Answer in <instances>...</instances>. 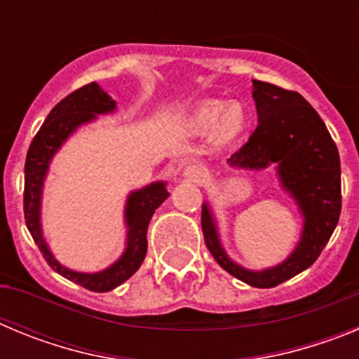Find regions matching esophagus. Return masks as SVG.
<instances>
[{
  "label": "esophagus",
  "instance_id": "34e87169",
  "mask_svg": "<svg viewBox=\"0 0 359 359\" xmlns=\"http://www.w3.org/2000/svg\"><path fill=\"white\" fill-rule=\"evenodd\" d=\"M185 176L192 180V182H203L207 177V170L201 165H189L185 169Z\"/></svg>",
  "mask_w": 359,
  "mask_h": 359
}]
</instances>
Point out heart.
Listing matches in <instances>:
<instances>
[{"instance_id": "1", "label": "heart", "mask_w": 359, "mask_h": 359, "mask_svg": "<svg viewBox=\"0 0 359 359\" xmlns=\"http://www.w3.org/2000/svg\"><path fill=\"white\" fill-rule=\"evenodd\" d=\"M244 126V111L241 104L223 100H207L199 104L189 116V128L194 133H210L217 129L223 140H230Z\"/></svg>"}]
</instances>
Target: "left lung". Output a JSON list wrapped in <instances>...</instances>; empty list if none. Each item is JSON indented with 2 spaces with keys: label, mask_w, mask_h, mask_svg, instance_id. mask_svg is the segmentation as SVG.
Here are the masks:
<instances>
[{
  "label": "left lung",
  "mask_w": 359,
  "mask_h": 359,
  "mask_svg": "<svg viewBox=\"0 0 359 359\" xmlns=\"http://www.w3.org/2000/svg\"><path fill=\"white\" fill-rule=\"evenodd\" d=\"M253 100L259 126L228 163L252 170L275 165L282 189L304 215L302 236L286 261L252 271L226 255L208 203H203L201 228L221 268L253 287H275L309 268L331 239L341 212L340 154L323 120L300 93L253 81Z\"/></svg>",
  "instance_id": "1"
}]
</instances>
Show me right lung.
Listing matches in <instances>:
<instances>
[{"instance_id":"right-lung-1","label":"right lung","mask_w":359,"mask_h":359,"mask_svg":"<svg viewBox=\"0 0 359 359\" xmlns=\"http://www.w3.org/2000/svg\"><path fill=\"white\" fill-rule=\"evenodd\" d=\"M116 109V102L106 91L97 84H86L77 91L69 93L57 104L44 123L32 140L25 161V221L30 231L32 239L36 241L37 248L50 264L53 271L62 275L68 280L75 282L86 290L95 293H106L115 290L122 282L136 273L147 253V228L152 214L160 207L169 192L163 182L151 183L140 190L131 192L126 203V226H128V239L126 250L118 261L113 262L109 268L97 271V273H82L65 268L50 252L48 244L43 237L41 228V198H43L44 177L48 174L50 161L61 145L69 138V135L77 131V128L97 118V115H107Z\"/></svg>"}]
</instances>
